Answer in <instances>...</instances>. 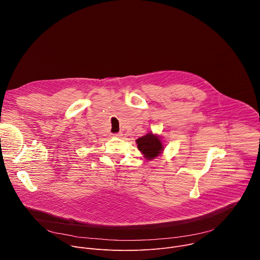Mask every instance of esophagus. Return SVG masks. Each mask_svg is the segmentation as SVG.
Wrapping results in <instances>:
<instances>
[{
	"label": "esophagus",
	"mask_w": 260,
	"mask_h": 260,
	"mask_svg": "<svg viewBox=\"0 0 260 260\" xmlns=\"http://www.w3.org/2000/svg\"><path fill=\"white\" fill-rule=\"evenodd\" d=\"M114 137H117V138H121V137H122V134H121V133H118V134H114Z\"/></svg>",
	"instance_id": "esophagus-1"
}]
</instances>
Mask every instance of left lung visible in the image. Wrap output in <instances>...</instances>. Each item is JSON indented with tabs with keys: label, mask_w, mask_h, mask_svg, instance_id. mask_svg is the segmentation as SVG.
I'll return each instance as SVG.
<instances>
[{
	"label": "left lung",
	"mask_w": 260,
	"mask_h": 260,
	"mask_svg": "<svg viewBox=\"0 0 260 260\" xmlns=\"http://www.w3.org/2000/svg\"><path fill=\"white\" fill-rule=\"evenodd\" d=\"M136 143L138 145V149L148 160L155 158L164 151V146L159 136L153 135L152 133H148L147 135L139 138Z\"/></svg>",
	"instance_id": "obj_1"
}]
</instances>
